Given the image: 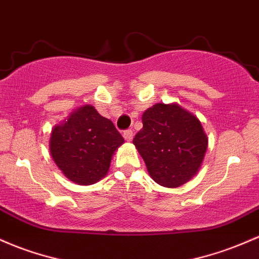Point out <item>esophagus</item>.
I'll use <instances>...</instances> for the list:
<instances>
[{"label":"esophagus","instance_id":"34e87169","mask_svg":"<svg viewBox=\"0 0 259 259\" xmlns=\"http://www.w3.org/2000/svg\"><path fill=\"white\" fill-rule=\"evenodd\" d=\"M123 136L125 138V140L126 141H132L133 140V130H125Z\"/></svg>","mask_w":259,"mask_h":259}]
</instances>
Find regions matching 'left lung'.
Segmentation results:
<instances>
[{"label": "left lung", "mask_w": 259, "mask_h": 259, "mask_svg": "<svg viewBox=\"0 0 259 259\" xmlns=\"http://www.w3.org/2000/svg\"><path fill=\"white\" fill-rule=\"evenodd\" d=\"M143 129L133 144L150 177L166 188H177L197 175L208 149L200 120L178 103H156L144 112Z\"/></svg>", "instance_id": "1"}]
</instances>
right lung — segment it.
<instances>
[{
  "label": "right lung",
  "instance_id": "obj_1",
  "mask_svg": "<svg viewBox=\"0 0 259 259\" xmlns=\"http://www.w3.org/2000/svg\"><path fill=\"white\" fill-rule=\"evenodd\" d=\"M123 144L114 124L86 104L53 127L49 150L67 180L91 186L106 177L113 156Z\"/></svg>",
  "mask_w": 259,
  "mask_h": 259
}]
</instances>
